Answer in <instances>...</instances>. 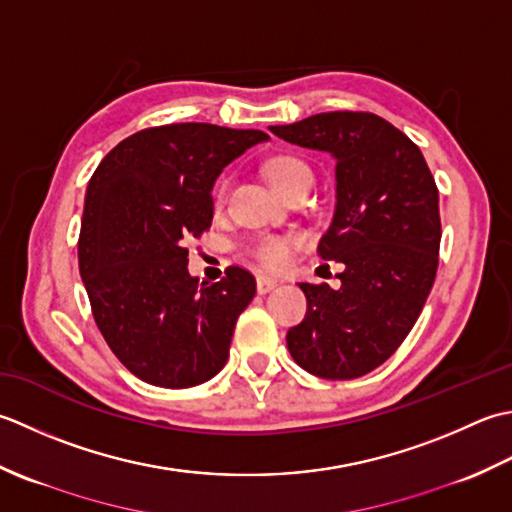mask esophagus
<instances>
[{"instance_id":"34e87169","label":"esophagus","mask_w":512,"mask_h":512,"mask_svg":"<svg viewBox=\"0 0 512 512\" xmlns=\"http://www.w3.org/2000/svg\"><path fill=\"white\" fill-rule=\"evenodd\" d=\"M276 285H278L276 278H269V276H258V278H256L258 294H267V291H271Z\"/></svg>"}]
</instances>
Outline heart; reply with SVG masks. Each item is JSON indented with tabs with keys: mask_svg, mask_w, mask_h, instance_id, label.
I'll list each match as a JSON object with an SVG mask.
<instances>
[{
	"mask_svg": "<svg viewBox=\"0 0 512 512\" xmlns=\"http://www.w3.org/2000/svg\"><path fill=\"white\" fill-rule=\"evenodd\" d=\"M265 174L280 196L287 194L289 190H294V187H300V185L311 187V183H314V172H311L309 165L302 161L300 156H294V154L274 156V159L267 161ZM225 194H227V181H221V185H218L216 190V203H223ZM252 254L258 263L265 265L267 269H283L291 258V243L278 236H265L260 238L258 243H254Z\"/></svg>",
	"mask_w": 512,
	"mask_h": 512,
	"instance_id": "heart-1",
	"label": "heart"
}]
</instances>
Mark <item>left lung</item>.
<instances>
[{
    "label": "left lung",
    "instance_id": "obj_1",
    "mask_svg": "<svg viewBox=\"0 0 512 512\" xmlns=\"http://www.w3.org/2000/svg\"><path fill=\"white\" fill-rule=\"evenodd\" d=\"M269 130L336 161V210L318 254L344 265L340 287L298 285L307 316L287 331L289 353L318 378H360L393 356L433 287L442 238L433 174L420 148L371 112Z\"/></svg>",
    "mask_w": 512,
    "mask_h": 512
}]
</instances>
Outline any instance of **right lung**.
<instances>
[{
  "label": "right lung",
  "mask_w": 512,
  "mask_h": 512,
  "mask_svg": "<svg viewBox=\"0 0 512 512\" xmlns=\"http://www.w3.org/2000/svg\"><path fill=\"white\" fill-rule=\"evenodd\" d=\"M260 130L172 123L106 154L83 203L79 274L114 356L139 380L187 389L225 367L238 316L256 294L243 267L207 285L187 271L185 238L212 225V187Z\"/></svg>",
  "instance_id": "1"
}]
</instances>
